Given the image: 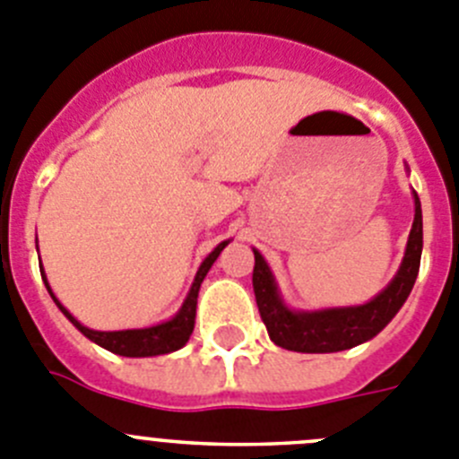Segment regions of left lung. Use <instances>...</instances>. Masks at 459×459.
<instances>
[{"instance_id": "left-lung-1", "label": "left lung", "mask_w": 459, "mask_h": 459, "mask_svg": "<svg viewBox=\"0 0 459 459\" xmlns=\"http://www.w3.org/2000/svg\"><path fill=\"white\" fill-rule=\"evenodd\" d=\"M414 196V221L410 229L405 254L396 276L383 292L362 306L321 307V310H294L285 303L272 267L258 249H254V292L260 316L267 326L269 340L281 349L297 353H337L365 344L378 335L396 312L408 301L417 281L423 249V217L421 201Z\"/></svg>"}]
</instances>
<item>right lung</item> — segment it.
Here are the masks:
<instances>
[{
    "label": "right lung",
    "mask_w": 459,
    "mask_h": 459,
    "mask_svg": "<svg viewBox=\"0 0 459 459\" xmlns=\"http://www.w3.org/2000/svg\"><path fill=\"white\" fill-rule=\"evenodd\" d=\"M229 242L230 239H224V242L217 244L215 249L205 255L201 267L196 269V276L195 281H192L190 292H187L186 301H183V306L178 307L177 315L171 316V319L162 321V324H156V326H147V328H128V331H92V328L83 326V324H81L76 316H72V312L67 310L58 299H56V294L51 292L49 281H47L45 269H42V263H40V273H42V281H45L47 292H49V297L54 299L58 310H61L63 315H65L90 342L100 344L101 349L110 351V353L124 355V358H153V355H165V353H171V351H178L187 344L192 331H195L196 297H199L201 282H204L205 273L210 272V267H212V263L217 260V255L224 251V247Z\"/></svg>",
    "instance_id": "obj_1"
}]
</instances>
